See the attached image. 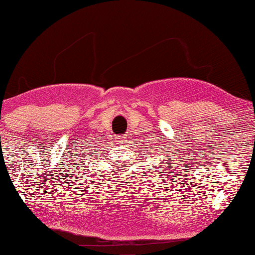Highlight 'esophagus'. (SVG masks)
Listing matches in <instances>:
<instances>
[{
  "mask_svg": "<svg viewBox=\"0 0 255 255\" xmlns=\"http://www.w3.org/2000/svg\"><path fill=\"white\" fill-rule=\"evenodd\" d=\"M116 141H117L118 144H126L127 137L126 136H118V137H116Z\"/></svg>",
  "mask_w": 255,
  "mask_h": 255,
  "instance_id": "1",
  "label": "esophagus"
}]
</instances>
